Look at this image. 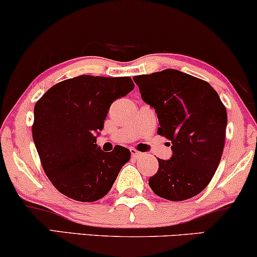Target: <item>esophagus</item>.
Returning <instances> with one entry per match:
<instances>
[{
    "label": "esophagus",
    "mask_w": 257,
    "mask_h": 257,
    "mask_svg": "<svg viewBox=\"0 0 257 257\" xmlns=\"http://www.w3.org/2000/svg\"><path fill=\"white\" fill-rule=\"evenodd\" d=\"M131 153H132L133 158H139V157H141V155H142V153H140L139 151H136V149H134V148L131 149Z\"/></svg>",
    "instance_id": "34e87169"
}]
</instances>
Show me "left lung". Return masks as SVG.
Returning a JSON list of instances; mask_svg holds the SVG:
<instances>
[{
	"label": "left lung",
	"mask_w": 257,
	"mask_h": 257,
	"mask_svg": "<svg viewBox=\"0 0 257 257\" xmlns=\"http://www.w3.org/2000/svg\"><path fill=\"white\" fill-rule=\"evenodd\" d=\"M133 79L158 113V134L173 151L170 160L158 159L149 186L172 201L197 196L215 175L225 142L228 116L218 93L205 80L172 69Z\"/></svg>",
	"instance_id": "1"
}]
</instances>
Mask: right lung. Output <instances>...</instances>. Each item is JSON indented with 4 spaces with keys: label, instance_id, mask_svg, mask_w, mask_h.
Returning a JSON list of instances; mask_svg holds the SVG:
<instances>
[{
    "label": "right lung",
    "instance_id": "obj_1",
    "mask_svg": "<svg viewBox=\"0 0 257 257\" xmlns=\"http://www.w3.org/2000/svg\"><path fill=\"white\" fill-rule=\"evenodd\" d=\"M134 89L131 77L78 76L56 84L34 106L32 134L42 168L59 192L91 203L111 190L131 152L96 144L110 105Z\"/></svg>",
    "mask_w": 257,
    "mask_h": 257
}]
</instances>
